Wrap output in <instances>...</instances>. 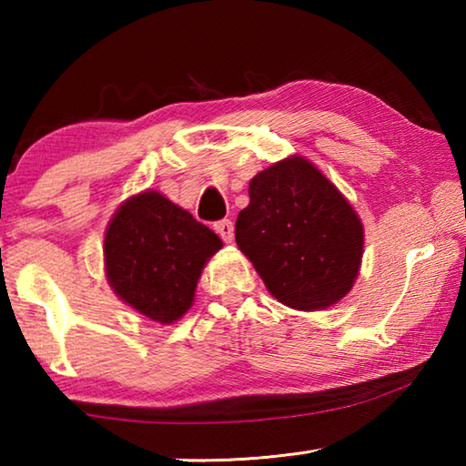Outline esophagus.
<instances>
[{
	"label": "esophagus",
	"instance_id": "obj_1",
	"mask_svg": "<svg viewBox=\"0 0 466 466\" xmlns=\"http://www.w3.org/2000/svg\"><path fill=\"white\" fill-rule=\"evenodd\" d=\"M214 230L219 234V238L224 242L230 244L234 240V226L230 219H219V222L214 224Z\"/></svg>",
	"mask_w": 466,
	"mask_h": 466
}]
</instances>
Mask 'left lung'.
Returning <instances> with one entry per match:
<instances>
[{
  "label": "left lung",
  "instance_id": "8db88e82",
  "mask_svg": "<svg viewBox=\"0 0 466 466\" xmlns=\"http://www.w3.org/2000/svg\"><path fill=\"white\" fill-rule=\"evenodd\" d=\"M248 197L236 244L271 296L296 310L339 302L358 278L364 230L335 185L304 157H288L258 172Z\"/></svg>",
  "mask_w": 466,
  "mask_h": 466
}]
</instances>
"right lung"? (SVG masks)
I'll use <instances>...</instances> for the list:
<instances>
[{
  "label": "right lung",
  "instance_id": "obj_1",
  "mask_svg": "<svg viewBox=\"0 0 466 466\" xmlns=\"http://www.w3.org/2000/svg\"><path fill=\"white\" fill-rule=\"evenodd\" d=\"M222 240L156 191L121 205L105 236L106 278L123 302L162 325L191 309L197 281Z\"/></svg>",
  "mask_w": 466,
  "mask_h": 466
}]
</instances>
